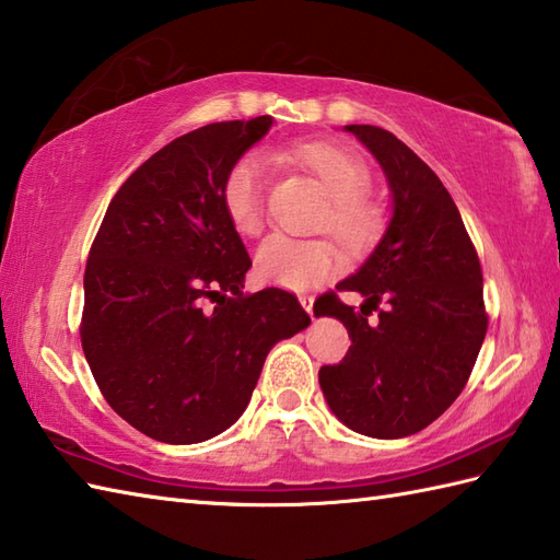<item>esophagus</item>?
Returning <instances> with one entry per match:
<instances>
[{
  "instance_id": "obj_1",
  "label": "esophagus",
  "mask_w": 560,
  "mask_h": 560,
  "mask_svg": "<svg viewBox=\"0 0 560 560\" xmlns=\"http://www.w3.org/2000/svg\"><path fill=\"white\" fill-rule=\"evenodd\" d=\"M299 301H301V305H303V311L313 317V305H315V299H313V295H301Z\"/></svg>"
}]
</instances>
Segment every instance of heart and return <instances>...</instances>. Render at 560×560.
Here are the masks:
<instances>
[{
    "label": "heart",
    "instance_id": "1",
    "mask_svg": "<svg viewBox=\"0 0 560 560\" xmlns=\"http://www.w3.org/2000/svg\"><path fill=\"white\" fill-rule=\"evenodd\" d=\"M295 161L313 171L331 197L325 225L339 241L359 249L375 235L377 209L363 197L371 183L365 163L351 151L327 141H313L293 149ZM265 180L267 161L259 153H245L225 173L221 187L223 211L231 225L243 235H257L265 225ZM341 265V253L329 237L271 235L257 247V277L273 287L303 291L329 279Z\"/></svg>",
    "mask_w": 560,
    "mask_h": 560
}]
</instances>
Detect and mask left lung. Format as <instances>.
Returning a JSON list of instances; mask_svg holds the SVG:
<instances>
[{"mask_svg": "<svg viewBox=\"0 0 560 560\" xmlns=\"http://www.w3.org/2000/svg\"><path fill=\"white\" fill-rule=\"evenodd\" d=\"M343 129L383 168L392 217L359 271L337 287L363 295L361 313L337 293L323 295L315 313L341 319L351 337L339 365L319 368V387L351 431L407 438L459 397L477 363L489 327L481 265L445 185L404 141L373 125Z\"/></svg>", "mask_w": 560, "mask_h": 560, "instance_id": "obj_1", "label": "left lung"}]
</instances>
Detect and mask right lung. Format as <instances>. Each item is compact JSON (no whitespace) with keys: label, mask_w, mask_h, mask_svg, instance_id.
Returning <instances> with one entry per match:
<instances>
[{"label":"right lung","mask_w":560,"mask_h":560,"mask_svg":"<svg viewBox=\"0 0 560 560\" xmlns=\"http://www.w3.org/2000/svg\"><path fill=\"white\" fill-rule=\"evenodd\" d=\"M271 117L173 139L117 189L83 273L81 347L105 401L144 435L192 445L245 411L267 353L311 325L253 267L223 211L225 173Z\"/></svg>","instance_id":"1"}]
</instances>
